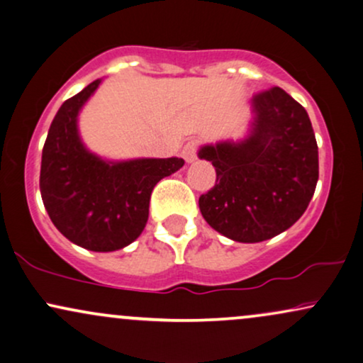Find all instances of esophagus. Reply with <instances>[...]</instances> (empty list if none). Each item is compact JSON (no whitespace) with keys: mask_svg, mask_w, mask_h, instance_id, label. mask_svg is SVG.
Instances as JSON below:
<instances>
[{"mask_svg":"<svg viewBox=\"0 0 363 363\" xmlns=\"http://www.w3.org/2000/svg\"><path fill=\"white\" fill-rule=\"evenodd\" d=\"M181 154H182V157H184V160L187 164L194 162L196 154H198V142H196V140H189V142L182 147Z\"/></svg>","mask_w":363,"mask_h":363,"instance_id":"34e87169","label":"esophagus"}]
</instances>
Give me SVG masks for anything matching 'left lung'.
I'll return each mask as SVG.
<instances>
[{"label": "left lung", "instance_id": "obj_1", "mask_svg": "<svg viewBox=\"0 0 363 363\" xmlns=\"http://www.w3.org/2000/svg\"><path fill=\"white\" fill-rule=\"evenodd\" d=\"M253 121L242 142L199 148L216 184L201 194V215L235 242L257 243L291 228L316 189L318 143L306 110L274 86L252 99Z\"/></svg>", "mask_w": 363, "mask_h": 363}]
</instances>
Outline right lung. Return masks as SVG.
<instances>
[{
    "instance_id": "right-lung-1",
    "label": "right lung",
    "mask_w": 363,
    "mask_h": 363,
    "mask_svg": "<svg viewBox=\"0 0 363 363\" xmlns=\"http://www.w3.org/2000/svg\"><path fill=\"white\" fill-rule=\"evenodd\" d=\"M101 79L64 101L42 150L40 193L55 228L93 252L120 250L140 237L150 194L160 179L184 165L170 159L108 162L82 145L77 115Z\"/></svg>"
}]
</instances>
